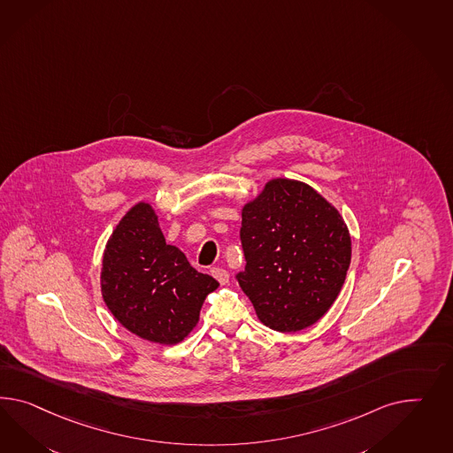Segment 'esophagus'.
Returning <instances> with one entry per match:
<instances>
[{
  "label": "esophagus",
  "mask_w": 453,
  "mask_h": 453,
  "mask_svg": "<svg viewBox=\"0 0 453 453\" xmlns=\"http://www.w3.org/2000/svg\"><path fill=\"white\" fill-rule=\"evenodd\" d=\"M211 273H212V277H214L216 280L219 281L220 285H226V283L229 281V272H227V270L216 267V269L211 270Z\"/></svg>",
  "instance_id": "esophagus-1"
}]
</instances>
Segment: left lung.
<instances>
[{
	"label": "left lung",
	"mask_w": 453,
	"mask_h": 453,
	"mask_svg": "<svg viewBox=\"0 0 453 453\" xmlns=\"http://www.w3.org/2000/svg\"><path fill=\"white\" fill-rule=\"evenodd\" d=\"M239 285L260 323L290 333L315 325L342 292L351 235L338 209L310 184L273 178L242 206Z\"/></svg>",
	"instance_id": "obj_1"
}]
</instances>
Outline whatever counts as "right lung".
Here are the masks:
<instances>
[{"mask_svg":"<svg viewBox=\"0 0 453 453\" xmlns=\"http://www.w3.org/2000/svg\"><path fill=\"white\" fill-rule=\"evenodd\" d=\"M219 287L166 244L158 216L140 201L111 234L100 270V292L123 328L157 344H178L195 330L206 296Z\"/></svg>","mask_w":453,"mask_h":453,"instance_id":"right-lung-1","label":"right lung"}]
</instances>
